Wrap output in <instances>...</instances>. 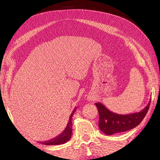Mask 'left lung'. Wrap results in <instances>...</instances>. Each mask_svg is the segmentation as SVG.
I'll return each mask as SVG.
<instances>
[{
    "mask_svg": "<svg viewBox=\"0 0 160 160\" xmlns=\"http://www.w3.org/2000/svg\"><path fill=\"white\" fill-rule=\"evenodd\" d=\"M151 99L145 108L139 112L118 114L108 110L101 102H96L99 113V128L106 135H111L135 128L142 122L150 106Z\"/></svg>",
    "mask_w": 160,
    "mask_h": 160,
    "instance_id": "obj_1",
    "label": "left lung"
}]
</instances>
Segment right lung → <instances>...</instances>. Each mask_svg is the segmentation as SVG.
Masks as SVG:
<instances>
[{
    "instance_id": "obj_1",
    "label": "right lung",
    "mask_w": 160,
    "mask_h": 160,
    "mask_svg": "<svg viewBox=\"0 0 160 160\" xmlns=\"http://www.w3.org/2000/svg\"><path fill=\"white\" fill-rule=\"evenodd\" d=\"M76 111V107L73 109V111H72L71 116L69 117L68 122L66 128L64 130L62 131V132L60 133V135H58V136L54 138L51 140H49V141H42L40 142L42 144H44V145H60V144H64L66 143L67 141H68L70 139H71V135H72V117Z\"/></svg>"
}]
</instances>
